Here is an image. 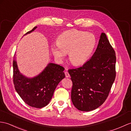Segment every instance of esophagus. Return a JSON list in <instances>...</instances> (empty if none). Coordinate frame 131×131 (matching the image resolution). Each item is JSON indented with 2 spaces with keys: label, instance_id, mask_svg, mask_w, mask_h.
Returning <instances> with one entry per match:
<instances>
[{
  "label": "esophagus",
  "instance_id": "1",
  "mask_svg": "<svg viewBox=\"0 0 131 131\" xmlns=\"http://www.w3.org/2000/svg\"><path fill=\"white\" fill-rule=\"evenodd\" d=\"M65 77L66 78H69L70 77V74H69V72L68 71H65Z\"/></svg>",
  "mask_w": 131,
  "mask_h": 131
}]
</instances>
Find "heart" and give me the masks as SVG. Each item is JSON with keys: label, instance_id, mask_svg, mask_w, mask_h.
<instances>
[{"label": "heart", "instance_id": "obj_1", "mask_svg": "<svg viewBox=\"0 0 131 131\" xmlns=\"http://www.w3.org/2000/svg\"><path fill=\"white\" fill-rule=\"evenodd\" d=\"M96 38L93 33L70 29L61 33L57 39V47L52 45L51 51L57 59L61 60L69 53V60L74 66H79L89 58L95 47Z\"/></svg>", "mask_w": 131, "mask_h": 131}]
</instances>
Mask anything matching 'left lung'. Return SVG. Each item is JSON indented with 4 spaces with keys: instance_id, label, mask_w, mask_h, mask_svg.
<instances>
[{
    "instance_id": "1",
    "label": "left lung",
    "mask_w": 131,
    "mask_h": 131,
    "mask_svg": "<svg viewBox=\"0 0 131 131\" xmlns=\"http://www.w3.org/2000/svg\"><path fill=\"white\" fill-rule=\"evenodd\" d=\"M116 56L104 33L92 58L83 66L69 69L72 81L71 98L78 110L98 108L107 99L115 78Z\"/></svg>"
}]
</instances>
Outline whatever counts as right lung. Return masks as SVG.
<instances>
[{"instance_id": "obj_1", "label": "right lung", "mask_w": 131, "mask_h": 131, "mask_svg": "<svg viewBox=\"0 0 131 131\" xmlns=\"http://www.w3.org/2000/svg\"><path fill=\"white\" fill-rule=\"evenodd\" d=\"M37 27L27 32L31 33ZM13 83L16 92L27 104L32 107L41 108L50 103L57 85L65 78V69L53 63H49L40 74L28 78L20 72L16 60L14 59Z\"/></svg>"}]
</instances>
